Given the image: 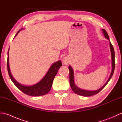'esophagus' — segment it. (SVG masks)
<instances>
[{
	"instance_id": "esophagus-1",
	"label": "esophagus",
	"mask_w": 122,
	"mask_h": 122,
	"mask_svg": "<svg viewBox=\"0 0 122 122\" xmlns=\"http://www.w3.org/2000/svg\"><path fill=\"white\" fill-rule=\"evenodd\" d=\"M63 63L65 64V65H68V64L69 63V61L68 59L66 58V57H64V58L62 60Z\"/></svg>"
}]
</instances>
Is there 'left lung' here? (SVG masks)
Wrapping results in <instances>:
<instances>
[{
	"label": "left lung",
	"mask_w": 122,
	"mask_h": 122,
	"mask_svg": "<svg viewBox=\"0 0 122 122\" xmlns=\"http://www.w3.org/2000/svg\"><path fill=\"white\" fill-rule=\"evenodd\" d=\"M102 32L104 35V37L106 39H107V40L110 41L109 37H108L107 33V31L104 30L102 29ZM110 50H111V59H112V71H111V74L109 78L108 79L107 81L103 85V86L100 88L99 89L94 90V91H91V90H84L81 89V88L77 86L74 83V71L72 69L71 66H69V69L70 71V86L72 90H73V91L76 93V94L83 96V97H90V96H92L93 95H95L97 94L98 92H100L101 90H102L103 88H104L107 84L108 83V82H109L111 77H112V76L114 73V69H115V53H114V50L113 46L112 44H111L110 41Z\"/></svg>",
	"instance_id": "obj_1"
}]
</instances>
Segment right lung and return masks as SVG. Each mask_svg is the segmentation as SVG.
<instances>
[{"instance_id":"right-lung-1","label":"right lung","mask_w":122,"mask_h":122,"mask_svg":"<svg viewBox=\"0 0 122 122\" xmlns=\"http://www.w3.org/2000/svg\"><path fill=\"white\" fill-rule=\"evenodd\" d=\"M22 29L19 30L16 35H15L14 38L16 37L18 33H19ZM9 50L8 51V59H7V69L8 72L9 76L11 81L16 86L20 91L24 92L27 95L30 96H35V97H39V96L44 95L50 91L52 85V82L54 77L56 76L59 69L62 66V63L60 60L56 61L53 63L50 68L49 69L48 72L43 76L39 82L37 83L32 85H26L20 83L15 80L12 76L11 71L9 67Z\"/></svg>"}]
</instances>
